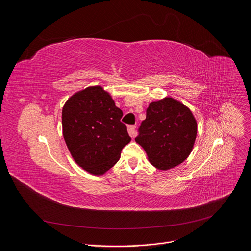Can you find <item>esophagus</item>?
I'll use <instances>...</instances> for the list:
<instances>
[{
    "label": "esophagus",
    "mask_w": 251,
    "mask_h": 251,
    "mask_svg": "<svg viewBox=\"0 0 251 251\" xmlns=\"http://www.w3.org/2000/svg\"><path fill=\"white\" fill-rule=\"evenodd\" d=\"M136 126L135 125H130V126H128V133H129V135L132 137V138H134L135 136H136Z\"/></svg>",
    "instance_id": "1"
}]
</instances>
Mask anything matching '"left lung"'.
Listing matches in <instances>:
<instances>
[{
    "mask_svg": "<svg viewBox=\"0 0 251 251\" xmlns=\"http://www.w3.org/2000/svg\"><path fill=\"white\" fill-rule=\"evenodd\" d=\"M197 137V121L187 106L171 97L150 103L135 141L147 153L150 163L168 170L191 154Z\"/></svg>",
    "mask_w": 251,
    "mask_h": 251,
    "instance_id": "1",
    "label": "left lung"
}]
</instances>
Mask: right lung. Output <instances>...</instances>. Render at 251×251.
I'll return each mask as SVG.
<instances>
[{
	"instance_id": "1",
	"label": "right lung",
	"mask_w": 251,
	"mask_h": 251,
	"mask_svg": "<svg viewBox=\"0 0 251 251\" xmlns=\"http://www.w3.org/2000/svg\"><path fill=\"white\" fill-rule=\"evenodd\" d=\"M123 112L101 86L71 96L62 108V132L75 161L93 175H103L119 160L131 141L120 120Z\"/></svg>"
}]
</instances>
